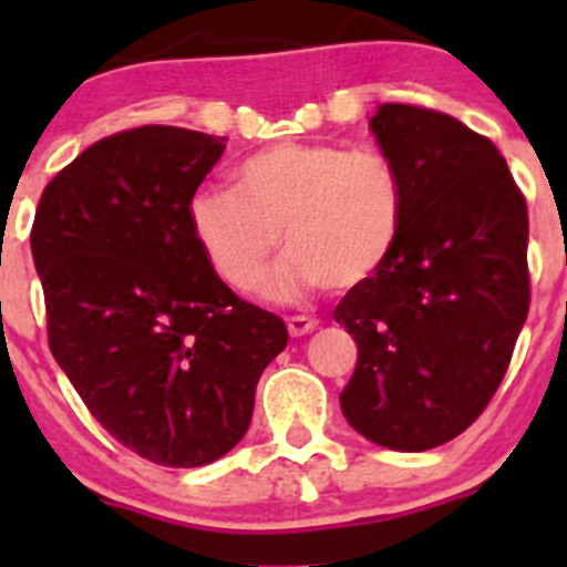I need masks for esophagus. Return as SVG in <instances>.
<instances>
[{"label": "esophagus", "mask_w": 567, "mask_h": 567, "mask_svg": "<svg viewBox=\"0 0 567 567\" xmlns=\"http://www.w3.org/2000/svg\"><path fill=\"white\" fill-rule=\"evenodd\" d=\"M312 329H318V320H316V318H307V316H293V318H288V331H290V337H305V334H310Z\"/></svg>", "instance_id": "34e87169"}]
</instances>
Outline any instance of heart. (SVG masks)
I'll return each mask as SVG.
<instances>
[{"label":"heart","instance_id":"b5f03b06","mask_svg":"<svg viewBox=\"0 0 567 567\" xmlns=\"http://www.w3.org/2000/svg\"><path fill=\"white\" fill-rule=\"evenodd\" d=\"M186 214L199 251L233 290L260 282L282 230L290 257L266 296L299 301L323 285L359 288L386 266L403 230L405 186L381 151L277 142L238 164L236 188H197Z\"/></svg>","mask_w":567,"mask_h":567}]
</instances>
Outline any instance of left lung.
Wrapping results in <instances>:
<instances>
[{"label": "left lung", "mask_w": 567, "mask_h": 567, "mask_svg": "<svg viewBox=\"0 0 567 567\" xmlns=\"http://www.w3.org/2000/svg\"><path fill=\"white\" fill-rule=\"evenodd\" d=\"M405 186L398 247L334 320L359 359L348 425L422 453L466 431L505 379L529 310L527 203L496 145L450 114L381 104L370 117Z\"/></svg>", "instance_id": "8db88e82"}]
</instances>
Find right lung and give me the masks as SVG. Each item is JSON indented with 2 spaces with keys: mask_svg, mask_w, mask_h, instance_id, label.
Listing matches in <instances>:
<instances>
[{
  "mask_svg": "<svg viewBox=\"0 0 567 567\" xmlns=\"http://www.w3.org/2000/svg\"><path fill=\"white\" fill-rule=\"evenodd\" d=\"M225 142L175 125L106 136L45 186L32 225L56 364L120 444L162 466L230 453L288 346L282 318L238 299L188 227Z\"/></svg>",
  "mask_w": 567,
  "mask_h": 567,
  "instance_id": "add662e5",
  "label": "right lung"
}]
</instances>
